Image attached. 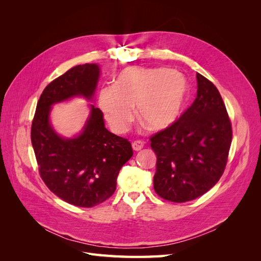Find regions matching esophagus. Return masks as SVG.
Returning a JSON list of instances; mask_svg holds the SVG:
<instances>
[{
  "instance_id": "obj_1",
  "label": "esophagus",
  "mask_w": 261,
  "mask_h": 261,
  "mask_svg": "<svg viewBox=\"0 0 261 261\" xmlns=\"http://www.w3.org/2000/svg\"><path fill=\"white\" fill-rule=\"evenodd\" d=\"M132 147H133L134 150H135V151H139V150L143 149L144 143L141 140H136V141H134V143L132 144Z\"/></svg>"
}]
</instances>
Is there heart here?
<instances>
[{"label": "heart", "instance_id": "1", "mask_svg": "<svg viewBox=\"0 0 261 261\" xmlns=\"http://www.w3.org/2000/svg\"><path fill=\"white\" fill-rule=\"evenodd\" d=\"M188 96L186 78L165 67L132 66L117 74L114 86L99 91L98 103L110 128L127 129L136 107L138 121L151 130H163L180 116Z\"/></svg>", "mask_w": 261, "mask_h": 261}]
</instances>
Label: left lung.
Wrapping results in <instances>:
<instances>
[{
	"mask_svg": "<svg viewBox=\"0 0 261 261\" xmlns=\"http://www.w3.org/2000/svg\"><path fill=\"white\" fill-rule=\"evenodd\" d=\"M197 97L170 127L150 138L156 154L155 193L165 200L198 198L222 176L232 127L217 87L197 73Z\"/></svg>",
	"mask_w": 261,
	"mask_h": 261,
	"instance_id": "8db88e82",
	"label": "left lung"
}]
</instances>
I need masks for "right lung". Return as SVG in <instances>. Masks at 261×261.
<instances>
[{"label": "right lung", "instance_id": "right-lung-1", "mask_svg": "<svg viewBox=\"0 0 261 261\" xmlns=\"http://www.w3.org/2000/svg\"><path fill=\"white\" fill-rule=\"evenodd\" d=\"M99 78L97 63L77 65L58 77L40 96L31 126V144L45 185L62 200L84 208L113 195L118 173L133 155L132 145L106 128L103 113L93 105L82 130L72 137L54 129L51 112L53 106L74 98L93 102Z\"/></svg>", "mask_w": 261, "mask_h": 261}]
</instances>
